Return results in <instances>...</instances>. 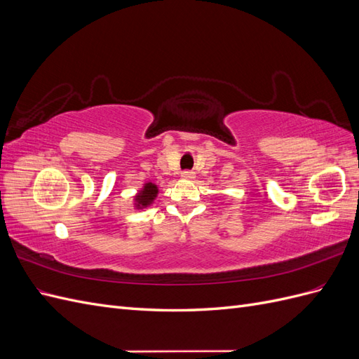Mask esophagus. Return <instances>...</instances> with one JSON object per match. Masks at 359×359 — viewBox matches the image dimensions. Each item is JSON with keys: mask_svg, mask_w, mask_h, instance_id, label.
<instances>
[{"mask_svg": "<svg viewBox=\"0 0 359 359\" xmlns=\"http://www.w3.org/2000/svg\"><path fill=\"white\" fill-rule=\"evenodd\" d=\"M181 177H182L184 180H193V178H194V172H191V170H184V172L181 173Z\"/></svg>", "mask_w": 359, "mask_h": 359, "instance_id": "esophagus-1", "label": "esophagus"}]
</instances>
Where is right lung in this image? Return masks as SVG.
<instances>
[{"instance_id": "add662e5", "label": "right lung", "mask_w": 359, "mask_h": 359, "mask_svg": "<svg viewBox=\"0 0 359 359\" xmlns=\"http://www.w3.org/2000/svg\"><path fill=\"white\" fill-rule=\"evenodd\" d=\"M157 193H158V187L156 184L145 182L142 190H140L135 196V206L137 210L147 208V206H149L154 202V199L157 198Z\"/></svg>"}]
</instances>
